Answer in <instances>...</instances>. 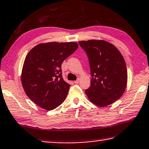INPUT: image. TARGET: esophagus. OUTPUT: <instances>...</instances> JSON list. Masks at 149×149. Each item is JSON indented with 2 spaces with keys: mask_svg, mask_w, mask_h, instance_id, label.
Wrapping results in <instances>:
<instances>
[{
  "mask_svg": "<svg viewBox=\"0 0 149 149\" xmlns=\"http://www.w3.org/2000/svg\"><path fill=\"white\" fill-rule=\"evenodd\" d=\"M79 81H80L79 79H77L76 81H74V83H75V84H78L79 83Z\"/></svg>",
  "mask_w": 149,
  "mask_h": 149,
  "instance_id": "obj_1",
  "label": "esophagus"
}]
</instances>
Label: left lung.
Here are the masks:
<instances>
[{"label": "left lung", "instance_id": "1", "mask_svg": "<svg viewBox=\"0 0 149 149\" xmlns=\"http://www.w3.org/2000/svg\"><path fill=\"white\" fill-rule=\"evenodd\" d=\"M88 57L91 83L85 90L89 100L100 107L119 100L127 83V70L118 49L106 40H88L79 42Z\"/></svg>", "mask_w": 149, "mask_h": 149}]
</instances>
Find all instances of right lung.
I'll return each instance as SVG.
<instances>
[{
	"mask_svg": "<svg viewBox=\"0 0 149 149\" xmlns=\"http://www.w3.org/2000/svg\"><path fill=\"white\" fill-rule=\"evenodd\" d=\"M78 46L74 42L40 43L26 55L21 74L22 87L42 109L54 110L65 100L70 84L63 79L61 64Z\"/></svg>",
	"mask_w": 149,
	"mask_h": 149,
	"instance_id": "right-lung-1",
	"label": "right lung"
}]
</instances>
